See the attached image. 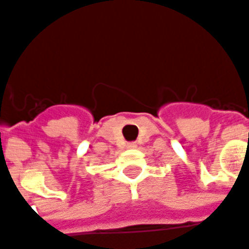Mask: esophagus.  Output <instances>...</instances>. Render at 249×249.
I'll return each mask as SVG.
<instances>
[{
  "label": "esophagus",
  "mask_w": 249,
  "mask_h": 249,
  "mask_svg": "<svg viewBox=\"0 0 249 249\" xmlns=\"http://www.w3.org/2000/svg\"><path fill=\"white\" fill-rule=\"evenodd\" d=\"M126 148H129V149L137 148V143H136V142H128V143H126Z\"/></svg>",
  "instance_id": "1"
}]
</instances>
